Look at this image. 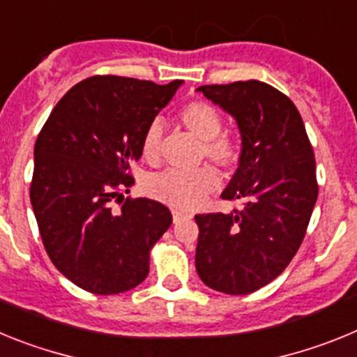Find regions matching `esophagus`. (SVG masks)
Here are the masks:
<instances>
[{"mask_svg":"<svg viewBox=\"0 0 357 357\" xmlns=\"http://www.w3.org/2000/svg\"><path fill=\"white\" fill-rule=\"evenodd\" d=\"M173 222L178 223L182 222V220H185V218H191V213H185V211H181V209H173Z\"/></svg>","mask_w":357,"mask_h":357,"instance_id":"esophagus-1","label":"esophagus"}]
</instances>
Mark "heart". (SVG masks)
Masks as SVG:
<instances>
[{
  "label": "heart",
  "mask_w": 357,
  "mask_h": 357,
  "mask_svg": "<svg viewBox=\"0 0 357 357\" xmlns=\"http://www.w3.org/2000/svg\"><path fill=\"white\" fill-rule=\"evenodd\" d=\"M178 121L182 127L202 141V157L227 172L238 164L241 155L239 141L232 134L222 132L223 119L214 105L207 102H189L178 110ZM162 127L153 121L144 130L141 151L148 162H155L160 155ZM220 185V176L209 166L181 172V169H164L151 175L146 181V191L150 197L169 206L191 209L204 202V198Z\"/></svg>",
  "instance_id": "1"
}]
</instances>
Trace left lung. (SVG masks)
<instances>
[{
	"label": "left lung",
	"instance_id": "left-lung-1",
	"mask_svg": "<svg viewBox=\"0 0 357 357\" xmlns=\"http://www.w3.org/2000/svg\"><path fill=\"white\" fill-rule=\"evenodd\" d=\"M207 100L236 119L241 155L223 200L243 209L197 214V272L227 295L272 282L295 257L318 198L317 162L295 103L259 80L202 85Z\"/></svg>",
	"mask_w": 357,
	"mask_h": 357
}]
</instances>
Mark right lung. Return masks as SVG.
<instances>
[{
    "mask_svg": "<svg viewBox=\"0 0 357 357\" xmlns=\"http://www.w3.org/2000/svg\"><path fill=\"white\" fill-rule=\"evenodd\" d=\"M137 78L91 77L62 96L33 150L30 200L50 259L73 284L96 295L128 291L146 279L150 250L169 229L172 213L130 193V164L144 130L181 87Z\"/></svg>",
    "mask_w": 357,
    "mask_h": 357,
    "instance_id": "right-lung-1",
    "label": "right lung"
}]
</instances>
